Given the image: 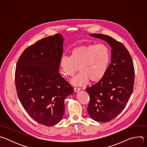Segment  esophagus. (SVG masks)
<instances>
[{"instance_id":"esophagus-1","label":"esophagus","mask_w":147,"mask_h":147,"mask_svg":"<svg viewBox=\"0 0 147 147\" xmlns=\"http://www.w3.org/2000/svg\"><path fill=\"white\" fill-rule=\"evenodd\" d=\"M74 92H78L79 91H80V88H74Z\"/></svg>"}]
</instances>
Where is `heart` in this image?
<instances>
[{
  "label": "heart",
  "instance_id": "b5f03b06",
  "mask_svg": "<svg viewBox=\"0 0 147 147\" xmlns=\"http://www.w3.org/2000/svg\"><path fill=\"white\" fill-rule=\"evenodd\" d=\"M111 59V51L105 44L83 45L75 48L71 56L63 55L59 66L63 76L69 78L79 70L81 73L71 80L73 85L84 86L99 81L105 76Z\"/></svg>",
  "mask_w": 147,
  "mask_h": 147
}]
</instances>
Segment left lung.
<instances>
[{
    "mask_svg": "<svg viewBox=\"0 0 147 147\" xmlns=\"http://www.w3.org/2000/svg\"><path fill=\"white\" fill-rule=\"evenodd\" d=\"M90 36L106 40L112 48V60L104 77L87 91L90 97L87 108L90 117L100 122L115 118L126 106L133 91L135 71L131 56L120 42L108 35Z\"/></svg>",
    "mask_w": 147,
    "mask_h": 147,
    "instance_id": "left-lung-1",
    "label": "left lung"
}]
</instances>
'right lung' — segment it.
I'll list each match as a JSON object with an SVG mask.
<instances>
[{
    "label": "right lung",
    "instance_id": "obj_1",
    "mask_svg": "<svg viewBox=\"0 0 147 147\" xmlns=\"http://www.w3.org/2000/svg\"><path fill=\"white\" fill-rule=\"evenodd\" d=\"M63 39L56 34L26 48L17 63L15 84L22 106L34 120L47 126L59 123L65 99L73 88L59 73Z\"/></svg>",
    "mask_w": 147,
    "mask_h": 147
}]
</instances>
